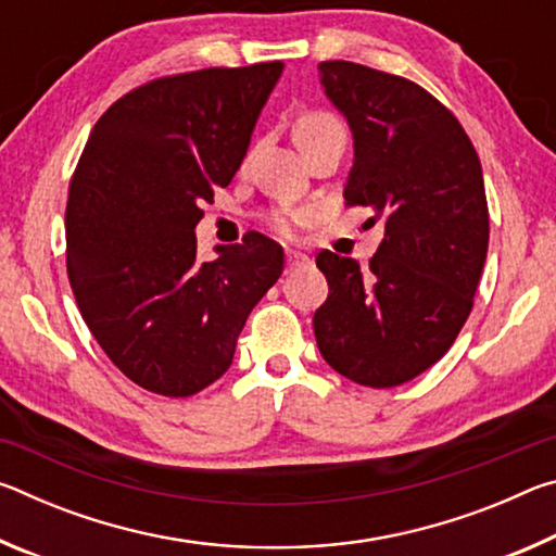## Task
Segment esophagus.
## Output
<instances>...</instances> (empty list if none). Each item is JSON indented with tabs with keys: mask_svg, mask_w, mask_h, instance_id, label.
Wrapping results in <instances>:
<instances>
[{
	"mask_svg": "<svg viewBox=\"0 0 556 556\" xmlns=\"http://www.w3.org/2000/svg\"><path fill=\"white\" fill-rule=\"evenodd\" d=\"M306 267H312V260H308L306 255H301V252H294V250L287 252V269L289 271L306 269Z\"/></svg>",
	"mask_w": 556,
	"mask_h": 556,
	"instance_id": "34e87169",
	"label": "esophagus"
}]
</instances>
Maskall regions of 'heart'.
Masks as SVG:
<instances>
[{
	"instance_id": "heart-1",
	"label": "heart",
	"mask_w": 556,
	"mask_h": 556,
	"mask_svg": "<svg viewBox=\"0 0 556 556\" xmlns=\"http://www.w3.org/2000/svg\"><path fill=\"white\" fill-rule=\"evenodd\" d=\"M331 127H341V122L328 115V112H306V115L299 117L294 135L296 137L312 135V131H321V129H331ZM312 218H314V208H291V211H277L269 218V225H271V230L289 238V235L294 232L296 225L308 223Z\"/></svg>"
}]
</instances>
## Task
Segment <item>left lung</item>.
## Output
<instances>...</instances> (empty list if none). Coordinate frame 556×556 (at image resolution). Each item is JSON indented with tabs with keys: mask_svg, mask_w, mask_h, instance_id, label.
<instances>
[{
	"mask_svg": "<svg viewBox=\"0 0 556 556\" xmlns=\"http://www.w3.org/2000/svg\"><path fill=\"white\" fill-rule=\"evenodd\" d=\"M348 119L355 159L348 205L372 211L384 238L361 269L321 250L328 299L314 314L324 361L365 388H394L454 345L488 252L481 162L458 119L417 83L351 61L318 63Z\"/></svg>",
	"mask_w": 556,
	"mask_h": 556,
	"instance_id": "1",
	"label": "left lung"
}]
</instances>
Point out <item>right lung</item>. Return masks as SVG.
Here are the masks:
<instances>
[{
  "label": "right lung",
  "instance_id": "add662e5",
  "mask_svg": "<svg viewBox=\"0 0 556 556\" xmlns=\"http://www.w3.org/2000/svg\"><path fill=\"white\" fill-rule=\"evenodd\" d=\"M285 63L205 68L127 92L92 127L65 208V265L102 351L131 382L191 397L230 368L285 269L262 232L195 260V225L232 181Z\"/></svg>",
  "mask_w": 556,
  "mask_h": 556
}]
</instances>
